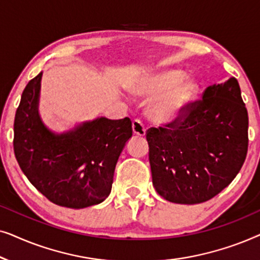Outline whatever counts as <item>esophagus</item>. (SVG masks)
<instances>
[{
    "instance_id": "esophagus-1",
    "label": "esophagus",
    "mask_w": 260,
    "mask_h": 260,
    "mask_svg": "<svg viewBox=\"0 0 260 260\" xmlns=\"http://www.w3.org/2000/svg\"><path fill=\"white\" fill-rule=\"evenodd\" d=\"M133 131L134 135H136V136L142 137L145 135V127L140 119H135L133 122Z\"/></svg>"
}]
</instances>
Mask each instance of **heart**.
Returning <instances> with one entry per match:
<instances>
[{
    "label": "heart",
    "instance_id": "1",
    "mask_svg": "<svg viewBox=\"0 0 260 260\" xmlns=\"http://www.w3.org/2000/svg\"><path fill=\"white\" fill-rule=\"evenodd\" d=\"M186 74L180 70L167 71L165 73L145 79L135 86L138 94L154 97L148 108V113L157 123H169L184 115L200 91L195 79H185Z\"/></svg>",
    "mask_w": 260,
    "mask_h": 260
}]
</instances>
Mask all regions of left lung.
<instances>
[{"label": "left lung", "mask_w": 260, "mask_h": 260, "mask_svg": "<svg viewBox=\"0 0 260 260\" xmlns=\"http://www.w3.org/2000/svg\"><path fill=\"white\" fill-rule=\"evenodd\" d=\"M248 116L232 77L208 86L182 117L147 131L152 184L174 204L211 200L240 172L248 147Z\"/></svg>", "instance_id": "8db88e82"}]
</instances>
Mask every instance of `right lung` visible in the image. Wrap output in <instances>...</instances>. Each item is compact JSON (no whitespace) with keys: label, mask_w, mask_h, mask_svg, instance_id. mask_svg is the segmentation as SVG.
<instances>
[{"label":"right lung","mask_w":260,"mask_h":260,"mask_svg":"<svg viewBox=\"0 0 260 260\" xmlns=\"http://www.w3.org/2000/svg\"><path fill=\"white\" fill-rule=\"evenodd\" d=\"M42 73L24 87L14 120V154L29 182L53 204L85 208L111 191L116 163L133 136L130 118L102 117L55 135L38 112Z\"/></svg>","instance_id":"1"}]
</instances>
